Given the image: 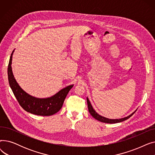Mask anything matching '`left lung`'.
<instances>
[{"mask_svg": "<svg viewBox=\"0 0 155 155\" xmlns=\"http://www.w3.org/2000/svg\"><path fill=\"white\" fill-rule=\"evenodd\" d=\"M87 105H88V111L89 112H90V114H91V116L95 118V119L98 120L101 122H102V123H109V124H115V123H120V122H123L126 119H128L130 117H131L135 113V112L137 110V109L134 112H133L131 114H130L129 116L126 117H124V118H121V119H108V118H106L105 117H103L101 115H99L98 113L96 112V111L94 109L92 105H91V103L90 102V101H89L88 97H87Z\"/></svg>", "mask_w": 155, "mask_h": 155, "instance_id": "obj_1", "label": "left lung"}]
</instances>
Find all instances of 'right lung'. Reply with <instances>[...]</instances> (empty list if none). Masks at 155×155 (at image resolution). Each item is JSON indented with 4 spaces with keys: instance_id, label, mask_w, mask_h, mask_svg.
<instances>
[{
    "instance_id": "right-lung-1",
    "label": "right lung",
    "mask_w": 155,
    "mask_h": 155,
    "mask_svg": "<svg viewBox=\"0 0 155 155\" xmlns=\"http://www.w3.org/2000/svg\"><path fill=\"white\" fill-rule=\"evenodd\" d=\"M14 50L11 54L7 68L8 80L12 91L21 106L26 111L42 116H52L63 106L64 101L73 85L63 88L54 95L47 98H37L24 91L15 79L12 70V60Z\"/></svg>"
}]
</instances>
